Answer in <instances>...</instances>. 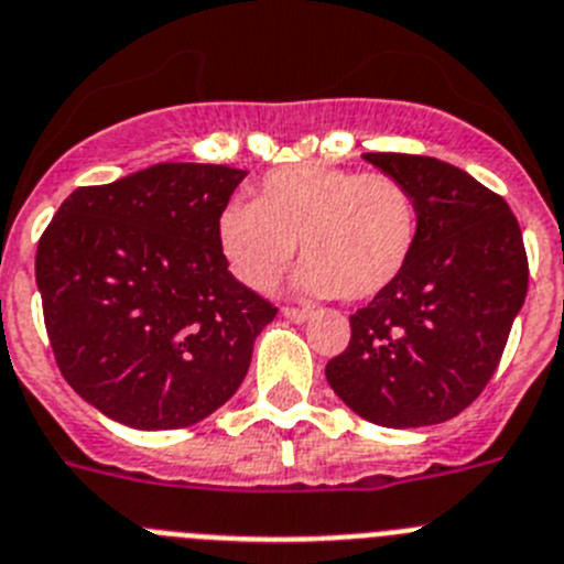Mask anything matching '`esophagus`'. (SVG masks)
<instances>
[{"mask_svg":"<svg viewBox=\"0 0 564 564\" xmlns=\"http://www.w3.org/2000/svg\"><path fill=\"white\" fill-rule=\"evenodd\" d=\"M283 317L292 319V323H306L308 317H312V312L308 308H294V306H283Z\"/></svg>","mask_w":564,"mask_h":564,"instance_id":"obj_1","label":"esophagus"}]
</instances>
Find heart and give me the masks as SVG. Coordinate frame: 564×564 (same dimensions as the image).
Masks as SVG:
<instances>
[{
    "instance_id": "1",
    "label": "heart",
    "mask_w": 564,
    "mask_h": 564,
    "mask_svg": "<svg viewBox=\"0 0 564 564\" xmlns=\"http://www.w3.org/2000/svg\"><path fill=\"white\" fill-rule=\"evenodd\" d=\"M419 232V199L402 180L332 165L272 171L258 199L227 202L219 216L221 252L245 286L275 283L301 241L297 286L348 301H370L402 275Z\"/></svg>"
}]
</instances>
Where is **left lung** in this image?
Returning <instances> with one entry per match:
<instances>
[{
	"label": "left lung",
	"instance_id": "obj_1",
	"mask_svg": "<svg viewBox=\"0 0 564 564\" xmlns=\"http://www.w3.org/2000/svg\"><path fill=\"white\" fill-rule=\"evenodd\" d=\"M419 199V247L357 314L326 365L334 393L365 421L410 430L469 408L503 357L529 292L522 232L503 196L435 156L362 154Z\"/></svg>",
	"mask_w": 564,
	"mask_h": 564
}]
</instances>
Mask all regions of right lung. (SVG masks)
Wrapping results in <instances>:
<instances>
[{
	"mask_svg": "<svg viewBox=\"0 0 564 564\" xmlns=\"http://www.w3.org/2000/svg\"><path fill=\"white\" fill-rule=\"evenodd\" d=\"M247 171L160 162L64 199L35 252L69 388L134 430L207 419L245 382L278 308L238 283L219 216Z\"/></svg>",
	"mask_w": 564,
	"mask_h": 564,
	"instance_id": "right-lung-1",
	"label": "right lung"
}]
</instances>
